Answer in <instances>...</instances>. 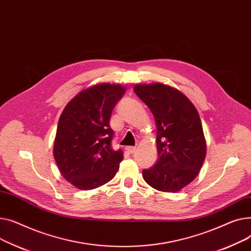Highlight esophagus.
Instances as JSON below:
<instances>
[{"mask_svg":"<svg viewBox=\"0 0 251 251\" xmlns=\"http://www.w3.org/2000/svg\"><path fill=\"white\" fill-rule=\"evenodd\" d=\"M126 150L127 153L132 154V153H134V152L137 150V148H136V147H126Z\"/></svg>","mask_w":251,"mask_h":251,"instance_id":"34e87169","label":"esophagus"}]
</instances>
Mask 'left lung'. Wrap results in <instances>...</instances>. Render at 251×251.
<instances>
[{
  "mask_svg": "<svg viewBox=\"0 0 251 251\" xmlns=\"http://www.w3.org/2000/svg\"><path fill=\"white\" fill-rule=\"evenodd\" d=\"M134 91L152 111L157 127L158 159L143 170V177L155 189L179 191L197 177L207 152L199 112L185 95L167 85H136Z\"/></svg>",
  "mask_w": 251,
  "mask_h": 251,
  "instance_id": "8db88e82",
  "label": "left lung"
}]
</instances>
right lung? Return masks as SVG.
Instances as JSON below:
<instances>
[{
    "mask_svg": "<svg viewBox=\"0 0 251 251\" xmlns=\"http://www.w3.org/2000/svg\"><path fill=\"white\" fill-rule=\"evenodd\" d=\"M126 89L100 84L81 91L65 107L58 121L53 156L64 178L79 189H93L110 181L124 152L113 150L109 126L116 103Z\"/></svg>",
    "mask_w": 251,
    "mask_h": 251,
    "instance_id": "add662e5",
    "label": "right lung"
}]
</instances>
